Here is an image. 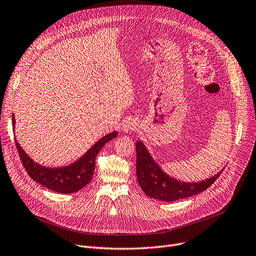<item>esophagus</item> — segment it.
<instances>
[{"instance_id":"esophagus-1","label":"esophagus","mask_w":256,"mask_h":256,"mask_svg":"<svg viewBox=\"0 0 256 256\" xmlns=\"http://www.w3.org/2000/svg\"><path fill=\"white\" fill-rule=\"evenodd\" d=\"M138 128V124L134 120H126L122 126V128L124 132H130V130H136Z\"/></svg>"}]
</instances>
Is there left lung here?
<instances>
[{
  "label": "left lung",
  "instance_id": "1",
  "mask_svg": "<svg viewBox=\"0 0 256 256\" xmlns=\"http://www.w3.org/2000/svg\"><path fill=\"white\" fill-rule=\"evenodd\" d=\"M136 150L138 182L147 196L161 201L172 202L197 195L210 187L224 170L201 182H180L161 170L141 141L136 143Z\"/></svg>",
  "mask_w": 256,
  "mask_h": 256
}]
</instances>
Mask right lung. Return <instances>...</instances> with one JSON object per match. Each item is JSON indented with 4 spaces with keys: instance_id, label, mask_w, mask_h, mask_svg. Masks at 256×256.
I'll use <instances>...</instances> for the list:
<instances>
[{
    "instance_id": "add662e5",
    "label": "right lung",
    "mask_w": 256,
    "mask_h": 256,
    "mask_svg": "<svg viewBox=\"0 0 256 256\" xmlns=\"http://www.w3.org/2000/svg\"><path fill=\"white\" fill-rule=\"evenodd\" d=\"M12 124L14 130V114L12 115ZM116 136H118V132H112L104 136L74 164L61 168H48L38 164L21 148L16 138L15 144L23 166L34 180L54 192L70 194L82 190L90 182L92 174H94L95 159L98 153L106 143Z\"/></svg>"
}]
</instances>
